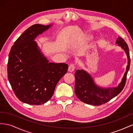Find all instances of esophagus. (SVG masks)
<instances>
[{"label": "esophagus", "mask_w": 133, "mask_h": 133, "mask_svg": "<svg viewBox=\"0 0 133 133\" xmlns=\"http://www.w3.org/2000/svg\"><path fill=\"white\" fill-rule=\"evenodd\" d=\"M75 69V65L74 64H70V65L69 66V68H68V71L69 72H73Z\"/></svg>", "instance_id": "esophagus-1"}]
</instances>
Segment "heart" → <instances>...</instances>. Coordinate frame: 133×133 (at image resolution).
Segmentation results:
<instances>
[{
  "instance_id": "heart-1",
  "label": "heart",
  "mask_w": 133,
  "mask_h": 133,
  "mask_svg": "<svg viewBox=\"0 0 133 133\" xmlns=\"http://www.w3.org/2000/svg\"><path fill=\"white\" fill-rule=\"evenodd\" d=\"M90 38V36L87 34H83L79 38V41L80 42H84L87 41V40L89 39Z\"/></svg>"
}]
</instances>
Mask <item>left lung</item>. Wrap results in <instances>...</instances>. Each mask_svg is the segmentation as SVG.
Wrapping results in <instances>:
<instances>
[{
  "label": "left lung",
  "instance_id": "left-lung-1",
  "mask_svg": "<svg viewBox=\"0 0 133 133\" xmlns=\"http://www.w3.org/2000/svg\"><path fill=\"white\" fill-rule=\"evenodd\" d=\"M116 44L125 51L128 58V65L122 82L116 87L103 88L96 85L91 75L87 71L77 70L75 73V92L80 101L92 105H100L115 97L123 89L130 68L129 50L128 44L123 38L118 37Z\"/></svg>",
  "mask_w": 133,
  "mask_h": 133
}]
</instances>
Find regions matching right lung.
<instances>
[{
	"instance_id": "right-lung-1",
	"label": "right lung",
	"mask_w": 133,
	"mask_h": 133,
	"mask_svg": "<svg viewBox=\"0 0 133 133\" xmlns=\"http://www.w3.org/2000/svg\"><path fill=\"white\" fill-rule=\"evenodd\" d=\"M51 26L37 24L28 28L9 54L8 78L12 89L21 102L30 105L47 102L68 69L65 63H49L34 41Z\"/></svg>"
}]
</instances>
